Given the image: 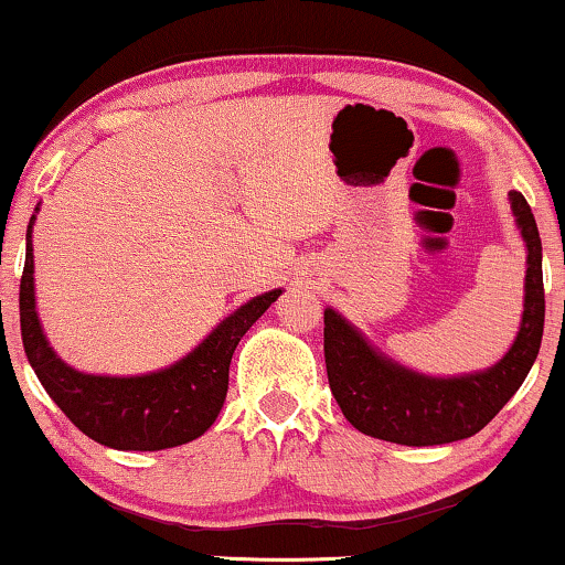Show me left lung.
I'll return each instance as SVG.
<instances>
[{
  "mask_svg": "<svg viewBox=\"0 0 565 565\" xmlns=\"http://www.w3.org/2000/svg\"><path fill=\"white\" fill-rule=\"evenodd\" d=\"M509 203L527 246L524 311L514 344L493 367L455 377L414 373L377 352L334 308L323 311L329 388L362 435L408 447L458 443L481 431L524 383L543 342V244L522 192H509Z\"/></svg>",
  "mask_w": 565,
  "mask_h": 565,
  "instance_id": "8db88e82",
  "label": "left lung"
}]
</instances>
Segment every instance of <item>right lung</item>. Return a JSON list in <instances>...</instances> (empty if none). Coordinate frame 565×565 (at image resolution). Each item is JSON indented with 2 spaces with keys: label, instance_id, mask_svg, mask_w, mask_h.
Instances as JSON below:
<instances>
[{
  "label": "right lung",
  "instance_id": "1",
  "mask_svg": "<svg viewBox=\"0 0 565 565\" xmlns=\"http://www.w3.org/2000/svg\"><path fill=\"white\" fill-rule=\"evenodd\" d=\"M38 213V207H35ZM33 223L25 236L20 280V329L38 381L56 406L95 443L113 450H167L192 443L218 419L228 391V365L254 321L280 298V288L246 300L174 365L146 375H87L53 352L35 311Z\"/></svg>",
  "mask_w": 565,
  "mask_h": 565
}]
</instances>
